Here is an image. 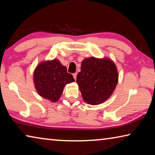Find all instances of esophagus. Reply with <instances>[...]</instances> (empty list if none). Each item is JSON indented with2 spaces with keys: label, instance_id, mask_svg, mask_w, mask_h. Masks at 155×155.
<instances>
[{
  "label": "esophagus",
  "instance_id": "obj_1",
  "mask_svg": "<svg viewBox=\"0 0 155 155\" xmlns=\"http://www.w3.org/2000/svg\"><path fill=\"white\" fill-rule=\"evenodd\" d=\"M72 75H73V77H74V78L76 80V78H77V73H74V74H73Z\"/></svg>",
  "mask_w": 155,
  "mask_h": 155
}]
</instances>
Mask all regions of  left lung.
<instances>
[{"instance_id":"8db88e82","label":"left lung","mask_w":155,"mask_h":155,"mask_svg":"<svg viewBox=\"0 0 155 155\" xmlns=\"http://www.w3.org/2000/svg\"><path fill=\"white\" fill-rule=\"evenodd\" d=\"M118 82V72L114 62L108 58H86L81 63L77 83L83 99L96 105L106 101Z\"/></svg>"}]
</instances>
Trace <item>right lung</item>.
Here are the masks:
<instances>
[{
	"instance_id": "obj_1",
	"label": "right lung",
	"mask_w": 155,
	"mask_h": 155,
	"mask_svg": "<svg viewBox=\"0 0 155 155\" xmlns=\"http://www.w3.org/2000/svg\"><path fill=\"white\" fill-rule=\"evenodd\" d=\"M33 81L39 95L51 102L59 101L68 83L74 82L72 74L58 59L42 61L33 73Z\"/></svg>"
}]
</instances>
